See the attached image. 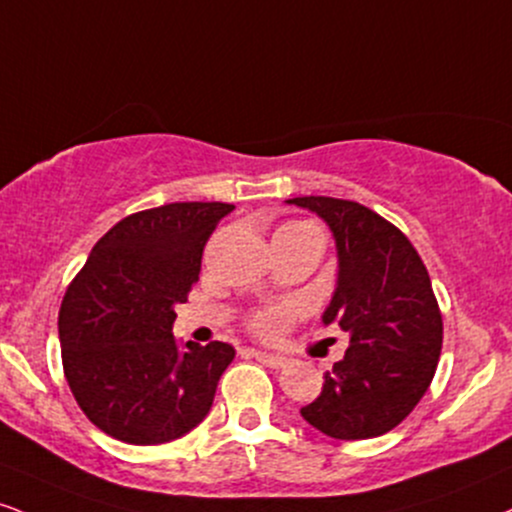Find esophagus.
<instances>
[{
  "mask_svg": "<svg viewBox=\"0 0 512 512\" xmlns=\"http://www.w3.org/2000/svg\"><path fill=\"white\" fill-rule=\"evenodd\" d=\"M252 355H255L257 360L264 362V365L272 367V369H283L288 365L286 357H279V355H272V353H262V350H252Z\"/></svg>",
  "mask_w": 512,
  "mask_h": 512,
  "instance_id": "34e87169",
  "label": "esophagus"
}]
</instances>
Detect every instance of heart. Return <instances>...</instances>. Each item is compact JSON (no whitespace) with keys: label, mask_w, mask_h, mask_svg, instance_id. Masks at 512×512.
Listing matches in <instances>:
<instances>
[{"label":"heart","mask_w":512,"mask_h":512,"mask_svg":"<svg viewBox=\"0 0 512 512\" xmlns=\"http://www.w3.org/2000/svg\"><path fill=\"white\" fill-rule=\"evenodd\" d=\"M298 229H315V226L307 224V221H291V224L281 226L279 231H298ZM298 312H300L298 305L293 303L264 307V310L255 312V315L250 317V329L262 338H279L283 331L288 329V324L298 317Z\"/></svg>","instance_id":"obj_1"}]
</instances>
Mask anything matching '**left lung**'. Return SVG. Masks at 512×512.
<instances>
[{"label": "left lung", "instance_id": "left-lung-1", "mask_svg": "<svg viewBox=\"0 0 512 512\" xmlns=\"http://www.w3.org/2000/svg\"><path fill=\"white\" fill-rule=\"evenodd\" d=\"M288 202L317 212L334 231L338 283L324 324L350 334L346 357L300 415L331 439H374L398 427L434 379L443 319L432 279L408 236L360 202Z\"/></svg>", "mask_w": 512, "mask_h": 512}]
</instances>
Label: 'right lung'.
I'll return each mask as SVG.
<instances>
[{
	"mask_svg": "<svg viewBox=\"0 0 512 512\" xmlns=\"http://www.w3.org/2000/svg\"><path fill=\"white\" fill-rule=\"evenodd\" d=\"M226 202H171L121 219L92 248L59 310L64 377L85 417L133 446L188 434L207 417L229 343L181 348L178 303L200 279L202 252Z\"/></svg>",
	"mask_w": 512,
	"mask_h": 512,
	"instance_id": "right-lung-1",
	"label": "right lung"
}]
</instances>
